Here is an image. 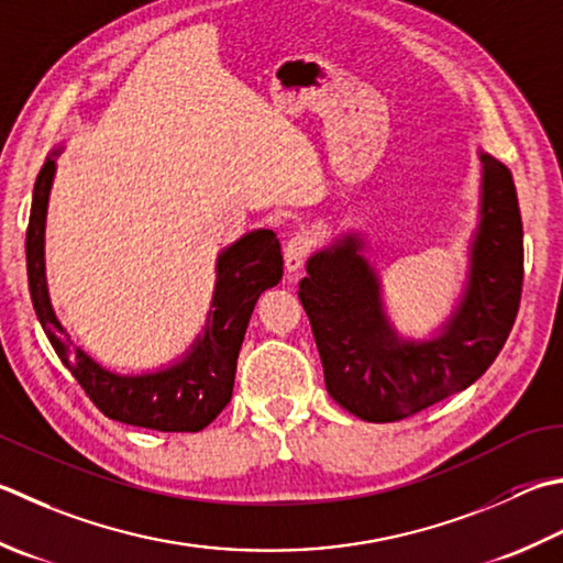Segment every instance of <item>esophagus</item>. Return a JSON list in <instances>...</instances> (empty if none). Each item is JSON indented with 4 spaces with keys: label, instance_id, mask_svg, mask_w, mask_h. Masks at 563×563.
Returning a JSON list of instances; mask_svg holds the SVG:
<instances>
[{
    "label": "esophagus",
    "instance_id": "1",
    "mask_svg": "<svg viewBox=\"0 0 563 563\" xmlns=\"http://www.w3.org/2000/svg\"><path fill=\"white\" fill-rule=\"evenodd\" d=\"M310 249H312V241L305 234H295L288 244H285L283 256H285V268H288V273H297L302 268V263L307 258V253H310Z\"/></svg>",
    "mask_w": 563,
    "mask_h": 563
}]
</instances>
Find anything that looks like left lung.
I'll return each mask as SVG.
<instances>
[{"instance_id": "1", "label": "left lung", "mask_w": 563, "mask_h": 563, "mask_svg": "<svg viewBox=\"0 0 563 563\" xmlns=\"http://www.w3.org/2000/svg\"><path fill=\"white\" fill-rule=\"evenodd\" d=\"M478 156L481 205L466 285L434 336L402 339L390 324L358 231H346L307 261L300 302L327 390L358 420L398 422L466 390L510 334L522 295V217L508 165L486 151Z\"/></svg>"}]
</instances>
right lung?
I'll use <instances>...</instances> for the list:
<instances>
[{
    "instance_id": "1",
    "label": "right lung",
    "mask_w": 563,
    "mask_h": 563,
    "mask_svg": "<svg viewBox=\"0 0 563 563\" xmlns=\"http://www.w3.org/2000/svg\"><path fill=\"white\" fill-rule=\"evenodd\" d=\"M55 151L33 185L26 229V271L31 302L55 354L65 363L90 400L109 420L158 432H200L231 400L236 358L253 307L283 278L280 241L273 231L256 229L217 256V285L207 324L185 354L151 373L109 371L75 346L53 312L46 280V214L55 178Z\"/></svg>"
}]
</instances>
